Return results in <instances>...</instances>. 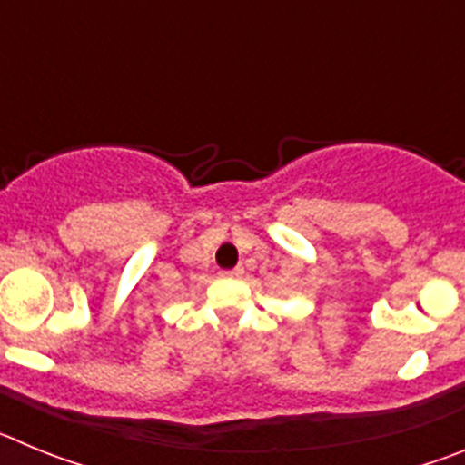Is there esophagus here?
Segmentation results:
<instances>
[{"instance_id":"obj_1","label":"esophagus","mask_w":465,"mask_h":465,"mask_svg":"<svg viewBox=\"0 0 465 465\" xmlns=\"http://www.w3.org/2000/svg\"><path fill=\"white\" fill-rule=\"evenodd\" d=\"M244 272V268H235V270H225L223 274H228V277H240V274Z\"/></svg>"}]
</instances>
